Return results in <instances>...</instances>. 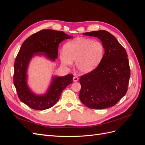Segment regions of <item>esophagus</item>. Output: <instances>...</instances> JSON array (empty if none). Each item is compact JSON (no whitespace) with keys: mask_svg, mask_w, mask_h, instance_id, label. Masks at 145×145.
I'll use <instances>...</instances> for the list:
<instances>
[{"mask_svg":"<svg viewBox=\"0 0 145 145\" xmlns=\"http://www.w3.org/2000/svg\"><path fill=\"white\" fill-rule=\"evenodd\" d=\"M78 80V78L77 76H74L73 77V81L74 82H77Z\"/></svg>","mask_w":145,"mask_h":145,"instance_id":"1","label":"esophagus"}]
</instances>
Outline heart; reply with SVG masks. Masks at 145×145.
<instances>
[{"label":"heart","mask_w":145,"mask_h":145,"mask_svg":"<svg viewBox=\"0 0 145 145\" xmlns=\"http://www.w3.org/2000/svg\"><path fill=\"white\" fill-rule=\"evenodd\" d=\"M104 46L99 40L77 37L67 42L60 52V62L71 66L75 61L76 68L81 73L91 72L97 67L104 54Z\"/></svg>","instance_id":"1"}]
</instances>
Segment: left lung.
Segmentation results:
<instances>
[{
  "label": "left lung",
  "mask_w": 145,
  "mask_h": 145,
  "mask_svg": "<svg viewBox=\"0 0 145 145\" xmlns=\"http://www.w3.org/2000/svg\"><path fill=\"white\" fill-rule=\"evenodd\" d=\"M83 35L99 39L104 46L105 54L97 68L81 76L79 99L91 109L114 106L128 91L130 68L126 51L106 31L87 32Z\"/></svg>",
  "instance_id": "obj_1"
}]
</instances>
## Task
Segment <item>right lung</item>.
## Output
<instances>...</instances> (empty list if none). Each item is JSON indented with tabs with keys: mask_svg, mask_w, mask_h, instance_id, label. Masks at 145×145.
I'll list each match as a JSON object with an SVG mask.
<instances>
[{
	"mask_svg": "<svg viewBox=\"0 0 145 145\" xmlns=\"http://www.w3.org/2000/svg\"><path fill=\"white\" fill-rule=\"evenodd\" d=\"M63 31L42 29L27 38L22 45L14 65V85L19 99L35 110H45L58 102L62 91L72 83L73 75L54 76L45 94H34L27 83V70L33 57L44 56L51 61L57 58L58 48L60 42L71 39Z\"/></svg>",
	"mask_w": 145,
	"mask_h": 145,
	"instance_id": "add662e5",
	"label": "right lung"
}]
</instances>
